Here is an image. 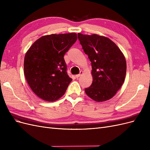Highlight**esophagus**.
I'll list each match as a JSON object with an SVG mask.
<instances>
[{"label":"esophagus","instance_id":"34e87169","mask_svg":"<svg viewBox=\"0 0 150 150\" xmlns=\"http://www.w3.org/2000/svg\"><path fill=\"white\" fill-rule=\"evenodd\" d=\"M82 74H83V71H80V73L79 74H77V75H76V78H79V77L82 75Z\"/></svg>","mask_w":150,"mask_h":150}]
</instances>
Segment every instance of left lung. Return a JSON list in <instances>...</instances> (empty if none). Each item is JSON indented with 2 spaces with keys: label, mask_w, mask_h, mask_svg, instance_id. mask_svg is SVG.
I'll return each mask as SVG.
<instances>
[{
  "label": "left lung",
  "mask_w": 150,
  "mask_h": 150,
  "mask_svg": "<svg viewBox=\"0 0 150 150\" xmlns=\"http://www.w3.org/2000/svg\"><path fill=\"white\" fill-rule=\"evenodd\" d=\"M78 36L92 66L93 83L85 89V93L98 102L109 100L124 83L126 62L123 54L108 38L81 33Z\"/></svg>",
  "instance_id": "left-lung-1"
}]
</instances>
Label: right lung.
I'll return each mask as SVG.
<instances>
[{
	"label": "right lung",
	"mask_w": 150,
	"mask_h": 150,
	"mask_svg": "<svg viewBox=\"0 0 150 150\" xmlns=\"http://www.w3.org/2000/svg\"><path fill=\"white\" fill-rule=\"evenodd\" d=\"M77 39L74 33L44 35L26 52L25 79L33 91L43 100H57L64 94L72 80L67 73L64 56Z\"/></svg>",
	"instance_id": "1"
}]
</instances>
